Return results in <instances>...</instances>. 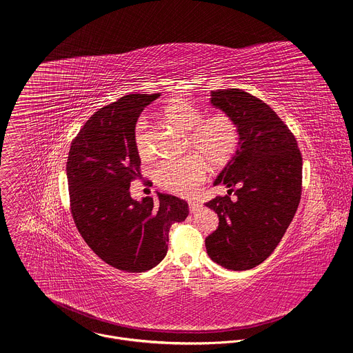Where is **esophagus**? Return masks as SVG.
<instances>
[{
	"label": "esophagus",
	"mask_w": 353,
	"mask_h": 353,
	"mask_svg": "<svg viewBox=\"0 0 353 353\" xmlns=\"http://www.w3.org/2000/svg\"><path fill=\"white\" fill-rule=\"evenodd\" d=\"M199 207H201L199 201H190V203H188V208H190V212H191V214H194L195 211H198Z\"/></svg>",
	"instance_id": "1"
}]
</instances>
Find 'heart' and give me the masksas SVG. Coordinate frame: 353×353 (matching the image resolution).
<instances>
[{
  "mask_svg": "<svg viewBox=\"0 0 353 353\" xmlns=\"http://www.w3.org/2000/svg\"><path fill=\"white\" fill-rule=\"evenodd\" d=\"M165 119L187 132V150L194 152L183 159L165 161L154 172L155 181L163 190L191 196L205 179L207 165L214 169L226 166L240 143L237 123L225 113L205 119L203 110L185 99H173L163 108ZM134 143L141 158L152 157L148 123L141 117L134 128Z\"/></svg>",
  "mask_w": 353,
  "mask_h": 353,
  "instance_id": "1",
  "label": "heart"
}]
</instances>
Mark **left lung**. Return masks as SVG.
I'll return each instance as SVG.
<instances>
[{
    "instance_id": "obj_1",
    "label": "left lung",
    "mask_w": 353,
    "mask_h": 353,
    "mask_svg": "<svg viewBox=\"0 0 353 353\" xmlns=\"http://www.w3.org/2000/svg\"><path fill=\"white\" fill-rule=\"evenodd\" d=\"M211 103L237 123L240 143L214 183L225 184L229 195L205 204L219 218L205 247L214 263L245 271L271 256L296 214L301 154L288 125L259 97L241 89H218Z\"/></svg>"
}]
</instances>
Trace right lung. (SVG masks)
Listing matches in <instances>:
<instances>
[{"label":"right lung","instance_id":"right-lung-1","mask_svg":"<svg viewBox=\"0 0 353 353\" xmlns=\"http://www.w3.org/2000/svg\"><path fill=\"white\" fill-rule=\"evenodd\" d=\"M159 96L127 94L99 109L72 139L67 161L78 232L99 259L127 272L157 267L168 253L170 226L188 215V204L174 195L135 201L130 192L131 181L141 177L134 128Z\"/></svg>","mask_w":353,"mask_h":353}]
</instances>
